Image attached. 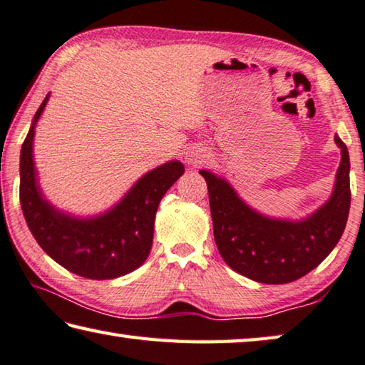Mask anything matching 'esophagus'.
<instances>
[{
  "mask_svg": "<svg viewBox=\"0 0 365 365\" xmlns=\"http://www.w3.org/2000/svg\"><path fill=\"white\" fill-rule=\"evenodd\" d=\"M205 159H206V154L203 153V149L200 148H192L185 153V160H187L190 165L201 164V162H205Z\"/></svg>",
  "mask_w": 365,
  "mask_h": 365,
  "instance_id": "34e87169",
  "label": "esophagus"
}]
</instances>
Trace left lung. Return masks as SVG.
Wrapping results in <instances>:
<instances>
[{
	"label": "left lung",
	"mask_w": 365,
	"mask_h": 365,
	"mask_svg": "<svg viewBox=\"0 0 365 365\" xmlns=\"http://www.w3.org/2000/svg\"><path fill=\"white\" fill-rule=\"evenodd\" d=\"M341 148L333 195L302 221L274 219L252 210L224 178L200 170L207 183L214 240L225 263L237 273L264 284H286L310 273L341 239L351 205L349 153Z\"/></svg>",
	"instance_id": "1"
}]
</instances>
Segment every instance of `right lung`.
Masks as SVG:
<instances>
[{"label": "right lung", "instance_id": "add662e5", "mask_svg": "<svg viewBox=\"0 0 365 365\" xmlns=\"http://www.w3.org/2000/svg\"><path fill=\"white\" fill-rule=\"evenodd\" d=\"M48 96L34 115L21 149L19 198L26 222L48 257L71 273L88 279H113L128 274L146 262L154 237L155 211L185 167L170 160L149 170L133 185L112 210L96 217H73L43 198L34 165L36 125Z\"/></svg>", "mask_w": 365, "mask_h": 365}]
</instances>
